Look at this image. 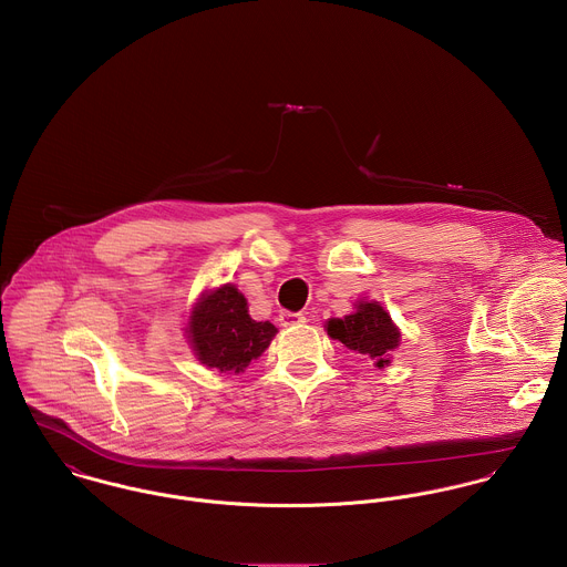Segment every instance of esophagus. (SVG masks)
<instances>
[{"label": "esophagus", "mask_w": 567, "mask_h": 567, "mask_svg": "<svg viewBox=\"0 0 567 567\" xmlns=\"http://www.w3.org/2000/svg\"><path fill=\"white\" fill-rule=\"evenodd\" d=\"M278 321H280V326L289 328V326H298V323H305V321H307V317H305L302 313H289V311H285V313L278 315Z\"/></svg>", "instance_id": "34e87169"}]
</instances>
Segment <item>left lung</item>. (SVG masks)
Listing matches in <instances>:
<instances>
[{"mask_svg": "<svg viewBox=\"0 0 567 567\" xmlns=\"http://www.w3.org/2000/svg\"><path fill=\"white\" fill-rule=\"evenodd\" d=\"M323 328L328 337L363 354L378 370L391 363V352L400 346V328L377 300H357L352 313L332 317Z\"/></svg>", "mask_w": 567, "mask_h": 567, "instance_id": "8db88e82", "label": "left lung"}]
</instances>
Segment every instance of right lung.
Instances as JSON below:
<instances>
[{"instance_id":"add662e5","label":"right lung","mask_w":567,"mask_h":567,"mask_svg":"<svg viewBox=\"0 0 567 567\" xmlns=\"http://www.w3.org/2000/svg\"><path fill=\"white\" fill-rule=\"evenodd\" d=\"M185 332L202 365L221 374H241L269 348L278 328L252 319L246 296L237 285L226 282L197 298Z\"/></svg>"}]
</instances>
